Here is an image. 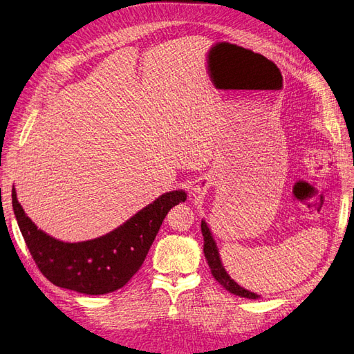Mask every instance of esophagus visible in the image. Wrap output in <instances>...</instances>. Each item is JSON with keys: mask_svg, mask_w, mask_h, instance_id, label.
<instances>
[{"mask_svg": "<svg viewBox=\"0 0 354 354\" xmlns=\"http://www.w3.org/2000/svg\"><path fill=\"white\" fill-rule=\"evenodd\" d=\"M204 185L201 184V182H195V184H192V191L194 192H204Z\"/></svg>", "mask_w": 354, "mask_h": 354, "instance_id": "1", "label": "esophagus"}]
</instances>
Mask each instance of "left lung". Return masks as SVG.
<instances>
[{"mask_svg":"<svg viewBox=\"0 0 354 354\" xmlns=\"http://www.w3.org/2000/svg\"><path fill=\"white\" fill-rule=\"evenodd\" d=\"M201 232H203V236H204V255L207 258L208 267H210V270H212L213 277L221 286H223L227 292H230L233 295L241 296V297H248V299H258L257 293H252L250 290L243 289V287H241L233 279H230V276L226 272L223 264H221L217 245H216V242L212 236L210 229H208V226H207L204 220L201 221Z\"/></svg>","mask_w":354,"mask_h":354,"instance_id":"1","label":"left lung"}]
</instances>
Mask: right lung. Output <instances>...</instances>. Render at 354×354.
I'll use <instances>...</instances> for the list:
<instances>
[{
  "mask_svg": "<svg viewBox=\"0 0 354 354\" xmlns=\"http://www.w3.org/2000/svg\"><path fill=\"white\" fill-rule=\"evenodd\" d=\"M187 200L184 191H170L104 236L68 243L37 229L24 214L12 188V210L29 252L44 276L62 289L84 295L112 293L140 270L170 208Z\"/></svg>",
  "mask_w": 354,
  "mask_h": 354,
  "instance_id": "obj_1",
  "label": "right lung"
}]
</instances>
